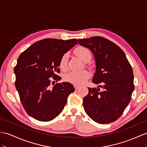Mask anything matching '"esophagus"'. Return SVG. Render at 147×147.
I'll list each match as a JSON object with an SVG mask.
<instances>
[{
    "mask_svg": "<svg viewBox=\"0 0 147 147\" xmlns=\"http://www.w3.org/2000/svg\"><path fill=\"white\" fill-rule=\"evenodd\" d=\"M74 87H75V89H76V90H78V89L80 88V86H78V85H74Z\"/></svg>",
    "mask_w": 147,
    "mask_h": 147,
    "instance_id": "obj_1",
    "label": "esophagus"
}]
</instances>
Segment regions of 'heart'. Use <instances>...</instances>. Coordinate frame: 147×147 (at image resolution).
<instances>
[{
	"label": "heart",
	"instance_id": "b5f03b06",
	"mask_svg": "<svg viewBox=\"0 0 147 147\" xmlns=\"http://www.w3.org/2000/svg\"><path fill=\"white\" fill-rule=\"evenodd\" d=\"M75 53L84 62L90 61L92 58L91 51L84 47L79 46L75 50ZM69 59V53H64L60 61V68L65 70L67 67V62ZM90 77V74L87 70L70 71L64 76V80L74 85H82Z\"/></svg>",
	"mask_w": 147,
	"mask_h": 147
}]
</instances>
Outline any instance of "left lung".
<instances>
[{"instance_id":"left-lung-1","label":"left lung","mask_w":147,"mask_h":147,"mask_svg":"<svg viewBox=\"0 0 147 147\" xmlns=\"http://www.w3.org/2000/svg\"><path fill=\"white\" fill-rule=\"evenodd\" d=\"M78 41L94 55L96 69L92 82L99 85L97 88H88L83 102L85 112L98 123L115 121L122 115L134 90L131 66L122 50L108 39L95 36Z\"/></svg>"}]
</instances>
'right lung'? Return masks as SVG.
I'll use <instances>...</instances> for the list:
<instances>
[{"label": "right lung", "instance_id": "right-lung-1", "mask_svg": "<svg viewBox=\"0 0 147 147\" xmlns=\"http://www.w3.org/2000/svg\"><path fill=\"white\" fill-rule=\"evenodd\" d=\"M76 44V38H45L34 43L20 55L14 68L16 88L28 115L47 121L62 112L75 88L67 82L51 87V77L57 81L61 79L55 74L60 72V59Z\"/></svg>", "mask_w": 147, "mask_h": 147}]
</instances>
